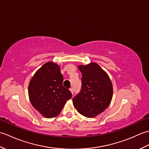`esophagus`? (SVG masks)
Returning <instances> with one entry per match:
<instances>
[{
  "label": "esophagus",
  "mask_w": 149,
  "mask_h": 149,
  "mask_svg": "<svg viewBox=\"0 0 149 149\" xmlns=\"http://www.w3.org/2000/svg\"><path fill=\"white\" fill-rule=\"evenodd\" d=\"M70 92L72 93V94L74 93V90H73V88H70Z\"/></svg>",
  "instance_id": "esophagus-1"
}]
</instances>
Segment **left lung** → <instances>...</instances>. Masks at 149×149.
I'll use <instances>...</instances> for the list:
<instances>
[{"mask_svg": "<svg viewBox=\"0 0 149 149\" xmlns=\"http://www.w3.org/2000/svg\"><path fill=\"white\" fill-rule=\"evenodd\" d=\"M82 73L80 93L72 101L77 111L88 118L102 113L111 102L113 84L109 75L96 63L79 65Z\"/></svg>", "mask_w": 149, "mask_h": 149, "instance_id": "1", "label": "left lung"}]
</instances>
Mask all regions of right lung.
<instances>
[{
	"label": "right lung",
	"mask_w": 149,
	"mask_h": 149,
	"mask_svg": "<svg viewBox=\"0 0 149 149\" xmlns=\"http://www.w3.org/2000/svg\"><path fill=\"white\" fill-rule=\"evenodd\" d=\"M63 82L60 66L52 61L43 65L31 78L28 87L30 102L45 118L58 116L72 97L70 91L63 86Z\"/></svg>",
	"instance_id": "1"
}]
</instances>
